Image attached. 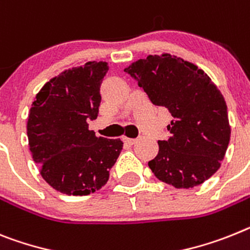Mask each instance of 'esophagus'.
I'll return each mask as SVG.
<instances>
[{"mask_svg": "<svg viewBox=\"0 0 250 250\" xmlns=\"http://www.w3.org/2000/svg\"><path fill=\"white\" fill-rule=\"evenodd\" d=\"M124 142L126 143V144H129V146H134V144L138 142V139H129V138H124Z\"/></svg>", "mask_w": 250, "mask_h": 250, "instance_id": "34e87169", "label": "esophagus"}]
</instances>
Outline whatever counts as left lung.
I'll return each instance as SVG.
<instances>
[{
  "label": "left lung",
  "mask_w": 250,
  "mask_h": 250,
  "mask_svg": "<svg viewBox=\"0 0 250 250\" xmlns=\"http://www.w3.org/2000/svg\"><path fill=\"white\" fill-rule=\"evenodd\" d=\"M124 70L151 104L172 115L170 136L158 140L159 151L148 163L154 176L176 188L208 181L220 168L230 142L227 104L210 77L170 54L149 55Z\"/></svg>",
  "instance_id": "obj_1"
}]
</instances>
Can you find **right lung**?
<instances>
[{
    "mask_svg": "<svg viewBox=\"0 0 250 250\" xmlns=\"http://www.w3.org/2000/svg\"><path fill=\"white\" fill-rule=\"evenodd\" d=\"M106 62L64 70L36 95L27 119L33 159L42 178L65 195L86 196L106 185L123 149L120 139L97 138L88 120L99 115Z\"/></svg>",
    "mask_w": 250,
    "mask_h": 250,
    "instance_id": "right-lung-1",
    "label": "right lung"
}]
</instances>
